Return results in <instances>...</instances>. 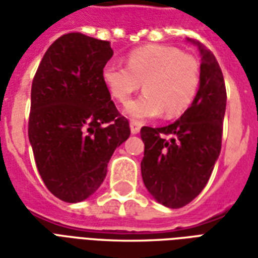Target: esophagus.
I'll return each mask as SVG.
<instances>
[{"label": "esophagus", "instance_id": "1", "mask_svg": "<svg viewBox=\"0 0 258 258\" xmlns=\"http://www.w3.org/2000/svg\"><path fill=\"white\" fill-rule=\"evenodd\" d=\"M130 130H131V134H138L141 131V124L138 123V121H131L130 123Z\"/></svg>", "mask_w": 258, "mask_h": 258}]
</instances>
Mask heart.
<instances>
[{
    "label": "heart",
    "instance_id": "obj_1",
    "mask_svg": "<svg viewBox=\"0 0 258 258\" xmlns=\"http://www.w3.org/2000/svg\"><path fill=\"white\" fill-rule=\"evenodd\" d=\"M102 81L110 95L128 101L144 83L145 92L125 106L135 120L160 116L175 117L192 105L200 87V63L194 55L173 45H148L130 52L127 66L107 62Z\"/></svg>",
    "mask_w": 258,
    "mask_h": 258
}]
</instances>
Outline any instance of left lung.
<instances>
[{
	"label": "left lung",
	"instance_id": "8db88e82",
	"mask_svg": "<svg viewBox=\"0 0 258 258\" xmlns=\"http://www.w3.org/2000/svg\"><path fill=\"white\" fill-rule=\"evenodd\" d=\"M188 41L198 47L202 58L198 95L174 123L141 128L144 184L153 199L170 209L188 205L207 184L221 152L227 106L224 76L216 56L202 42Z\"/></svg>",
	"mask_w": 258,
	"mask_h": 258
}]
</instances>
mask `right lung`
<instances>
[{
  "mask_svg": "<svg viewBox=\"0 0 258 258\" xmlns=\"http://www.w3.org/2000/svg\"><path fill=\"white\" fill-rule=\"evenodd\" d=\"M112 56L109 41L69 33L48 48L33 80L29 141L45 186L68 203L95 194L130 137L102 81Z\"/></svg>",
  "mask_w": 258,
  "mask_h": 258,
  "instance_id": "add662e5",
  "label": "right lung"
}]
</instances>
